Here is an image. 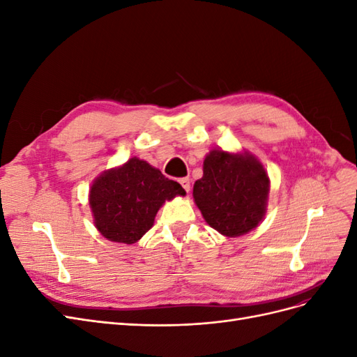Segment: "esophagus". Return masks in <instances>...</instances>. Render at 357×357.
Returning a JSON list of instances; mask_svg holds the SVG:
<instances>
[{
  "label": "esophagus",
  "mask_w": 357,
  "mask_h": 357,
  "mask_svg": "<svg viewBox=\"0 0 357 357\" xmlns=\"http://www.w3.org/2000/svg\"><path fill=\"white\" fill-rule=\"evenodd\" d=\"M180 185L183 186V189H185L188 193L190 192V180L188 177L185 178H180Z\"/></svg>",
  "instance_id": "1"
}]
</instances>
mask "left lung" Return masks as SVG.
<instances>
[{"label": "left lung", "mask_w": 357, "mask_h": 357, "mask_svg": "<svg viewBox=\"0 0 357 357\" xmlns=\"http://www.w3.org/2000/svg\"><path fill=\"white\" fill-rule=\"evenodd\" d=\"M269 178L250 155L213 150L204 160V176L193 185V198L205 222L226 236L247 234L265 214Z\"/></svg>", "instance_id": "1"}]
</instances>
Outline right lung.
<instances>
[{
  "mask_svg": "<svg viewBox=\"0 0 357 357\" xmlns=\"http://www.w3.org/2000/svg\"><path fill=\"white\" fill-rule=\"evenodd\" d=\"M185 193L180 183L132 158L95 180L89 204L96 229L107 240L132 244L152 228L162 204Z\"/></svg>",
  "mask_w": 357,
  "mask_h": 357,
  "instance_id": "1",
  "label": "right lung"
}]
</instances>
